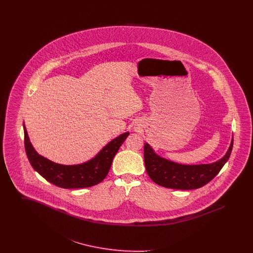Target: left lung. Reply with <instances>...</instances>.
<instances>
[{
	"label": "left lung",
	"instance_id": "obj_1",
	"mask_svg": "<svg viewBox=\"0 0 253 253\" xmlns=\"http://www.w3.org/2000/svg\"><path fill=\"white\" fill-rule=\"evenodd\" d=\"M233 146V137L226 155L211 164L184 165L159 157L154 149L144 145V162L150 178L158 185L176 190H194L213 179L229 160Z\"/></svg>",
	"mask_w": 253,
	"mask_h": 253
}]
</instances>
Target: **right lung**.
<instances>
[{
  "mask_svg": "<svg viewBox=\"0 0 253 253\" xmlns=\"http://www.w3.org/2000/svg\"><path fill=\"white\" fill-rule=\"evenodd\" d=\"M23 126L25 152L31 166L43 178L63 189L88 188L100 183L108 174L113 158L129 135V132L121 133L84 163L62 165L39 155L29 140L24 123Z\"/></svg>",
  "mask_w": 253,
  "mask_h": 253,
  "instance_id": "right-lung-1",
  "label": "right lung"
}]
</instances>
